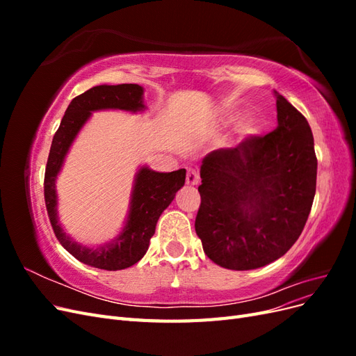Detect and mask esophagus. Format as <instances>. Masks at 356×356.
<instances>
[{"instance_id": "esophagus-1", "label": "esophagus", "mask_w": 356, "mask_h": 356, "mask_svg": "<svg viewBox=\"0 0 356 356\" xmlns=\"http://www.w3.org/2000/svg\"><path fill=\"white\" fill-rule=\"evenodd\" d=\"M186 181H187L188 186H197L199 182H200L199 172H197L196 169H188V170H187V178H186Z\"/></svg>"}]
</instances>
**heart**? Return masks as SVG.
<instances>
[{
  "instance_id": "heart-1",
  "label": "heart",
  "mask_w": 356,
  "mask_h": 356,
  "mask_svg": "<svg viewBox=\"0 0 356 356\" xmlns=\"http://www.w3.org/2000/svg\"><path fill=\"white\" fill-rule=\"evenodd\" d=\"M238 118H239V113H236L234 110H227L224 113L221 122L224 126H229V124H233ZM258 134H260V122H258L252 115H246L241 118L238 124H236L234 132H233V141L236 144H245L254 136H257Z\"/></svg>"
}]
</instances>
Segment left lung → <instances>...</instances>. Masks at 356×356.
Listing matches in <instances>:
<instances>
[{
  "label": "left lung",
  "instance_id": "obj_1",
  "mask_svg": "<svg viewBox=\"0 0 356 356\" xmlns=\"http://www.w3.org/2000/svg\"><path fill=\"white\" fill-rule=\"evenodd\" d=\"M276 95L277 127L202 160L196 233L211 260L252 270L296 243L314 203L318 160L305 115Z\"/></svg>",
  "mask_w": 356,
  "mask_h": 356
}]
</instances>
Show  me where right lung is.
I'll return each instance as SVG.
<instances>
[{"label": "right lung", "instance_id": "obj_1", "mask_svg": "<svg viewBox=\"0 0 356 356\" xmlns=\"http://www.w3.org/2000/svg\"><path fill=\"white\" fill-rule=\"evenodd\" d=\"M144 89L139 84L95 86L74 98L63 115L60 126L53 136L44 175V200L49 218L58 241L79 261L104 270H123L138 263L145 255L149 239L156 232L157 220L177 191L184 186L186 169L174 172H156L143 166L136 172L131 204L123 230L113 241L98 248L75 242L63 232L58 218L56 178L62 169L70 147L80 129L93 111L123 110L138 113L145 110Z\"/></svg>", "mask_w": 356, "mask_h": 356}]
</instances>
